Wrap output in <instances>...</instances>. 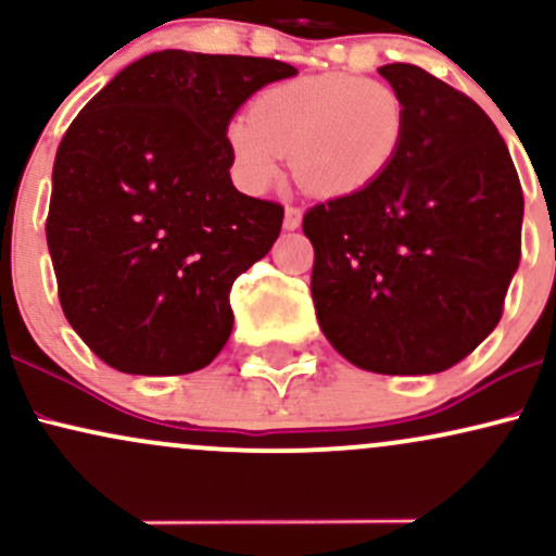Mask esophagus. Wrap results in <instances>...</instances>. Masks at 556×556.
<instances>
[{"label": "esophagus", "instance_id": "34e87169", "mask_svg": "<svg viewBox=\"0 0 556 556\" xmlns=\"http://www.w3.org/2000/svg\"><path fill=\"white\" fill-rule=\"evenodd\" d=\"M300 222H303V212L298 206L285 208V229H298Z\"/></svg>", "mask_w": 556, "mask_h": 556}]
</instances>
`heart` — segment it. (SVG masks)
<instances>
[{
	"label": "heart",
	"mask_w": 556,
	"mask_h": 556,
	"mask_svg": "<svg viewBox=\"0 0 556 556\" xmlns=\"http://www.w3.org/2000/svg\"><path fill=\"white\" fill-rule=\"evenodd\" d=\"M405 101L384 80L316 75L266 88L227 127L232 167L248 188L264 190L290 156L300 188L337 198L384 175L405 136Z\"/></svg>",
	"instance_id": "1"
}]
</instances>
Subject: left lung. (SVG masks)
I'll return each mask as SVG.
<instances>
[{
    "mask_svg": "<svg viewBox=\"0 0 556 556\" xmlns=\"http://www.w3.org/2000/svg\"><path fill=\"white\" fill-rule=\"evenodd\" d=\"M405 136L379 180L303 216L327 340L374 374H439L500 324L520 264L522 188L489 114L424 67H379Z\"/></svg>",
    "mask_w": 556,
    "mask_h": 556,
    "instance_id": "obj_1",
    "label": "left lung"
}]
</instances>
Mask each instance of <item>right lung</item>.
Returning a JSON list of instances; mask_svg holds the SVG:
<instances>
[{
	"instance_id": "obj_1",
	"label": "right lung",
	"mask_w": 556,
	"mask_h": 556,
	"mask_svg": "<svg viewBox=\"0 0 556 556\" xmlns=\"http://www.w3.org/2000/svg\"><path fill=\"white\" fill-rule=\"evenodd\" d=\"M298 70L266 56L146 54L101 88L56 149L47 242L70 327L123 374L208 366L229 290L279 238L282 203L229 180L227 125Z\"/></svg>"
}]
</instances>
